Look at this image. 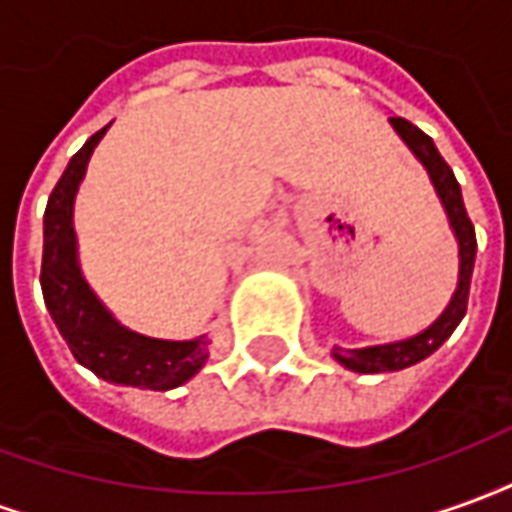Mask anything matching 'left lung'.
<instances>
[{"label": "left lung", "mask_w": 512, "mask_h": 512, "mask_svg": "<svg viewBox=\"0 0 512 512\" xmlns=\"http://www.w3.org/2000/svg\"><path fill=\"white\" fill-rule=\"evenodd\" d=\"M389 123L395 126V131L403 136L414 156L425 164L428 169L433 186L439 191L441 202H444V211L450 216L452 230H455V238H458V249H461V274H458V290L452 296L450 307L441 312V318L430 329H425L417 337L411 340H403V343H389V345H376V348H359V351H351V348H334V359L345 365L348 370H356V373H392V370H403V367H411L422 362L425 356H430L436 348H439L452 332L455 326L461 323V318L466 315V304H469V285H472V271H474V252H477V238H474V224L469 219V213L463 208L461 186L452 175L450 164L441 158V153L433 145L425 131H419L414 123H408L406 117H389Z\"/></svg>", "instance_id": "1"}]
</instances>
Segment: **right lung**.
Listing matches in <instances>:
<instances>
[{"mask_svg": "<svg viewBox=\"0 0 512 512\" xmlns=\"http://www.w3.org/2000/svg\"><path fill=\"white\" fill-rule=\"evenodd\" d=\"M106 134L95 131L82 150L68 161V167L51 191L43 213V263L40 288L51 318L76 356V362L90 367L95 376L112 384L139 386V389H175L189 381L208 359V340H153L145 334L128 332L104 310L87 288L76 263L73 238V197L84 178L93 147Z\"/></svg>", "mask_w": 512, "mask_h": 512, "instance_id": "obj_1", "label": "right lung"}]
</instances>
